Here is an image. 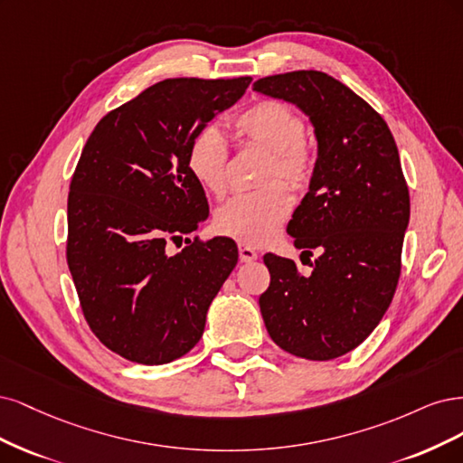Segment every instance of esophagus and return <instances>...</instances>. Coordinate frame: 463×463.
Returning a JSON list of instances; mask_svg holds the SVG:
<instances>
[{"label":"esophagus","mask_w":463,"mask_h":463,"mask_svg":"<svg viewBox=\"0 0 463 463\" xmlns=\"http://www.w3.org/2000/svg\"><path fill=\"white\" fill-rule=\"evenodd\" d=\"M238 253H241V261L242 263H250L253 260H258V251L253 250L251 246H246V244L238 246Z\"/></svg>","instance_id":"obj_1"}]
</instances>
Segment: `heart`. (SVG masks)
I'll return each instance as SVG.
<instances>
[{"mask_svg": "<svg viewBox=\"0 0 463 463\" xmlns=\"http://www.w3.org/2000/svg\"><path fill=\"white\" fill-rule=\"evenodd\" d=\"M238 138L269 152L258 192L238 194L215 213V231L246 246L273 241L292 210L288 188H304L313 173V152L304 140V121L290 106L279 99H265L234 118ZM186 167L207 194L221 196L227 188L229 146L222 132L207 125L194 134Z\"/></svg>", "mask_w": 463, "mask_h": 463, "instance_id": "1", "label": "heart"}]
</instances>
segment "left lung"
I'll list each match as a JSON object with an SVG mask.
<instances>
[{"label":"left lung","mask_w":463,"mask_h":463,"mask_svg":"<svg viewBox=\"0 0 463 463\" xmlns=\"http://www.w3.org/2000/svg\"><path fill=\"white\" fill-rule=\"evenodd\" d=\"M253 90L300 108L317 138L309 192L287 231L302 256L319 258L304 277L292 260L265 253L263 323L285 352L335 360L373 333L396 292L410 222L398 147L384 118L326 72L273 74Z\"/></svg>","instance_id":"1"}]
</instances>
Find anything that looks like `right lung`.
<instances>
[{"mask_svg":"<svg viewBox=\"0 0 463 463\" xmlns=\"http://www.w3.org/2000/svg\"><path fill=\"white\" fill-rule=\"evenodd\" d=\"M241 79H167L96 125L67 202V263L92 333L125 360L161 365L203 335L205 316L238 261L225 236L167 242L210 215L186 167L194 134L241 99Z\"/></svg>","mask_w":463,"mask_h":463,"instance_id":"add662e5","label":"right lung"}]
</instances>
